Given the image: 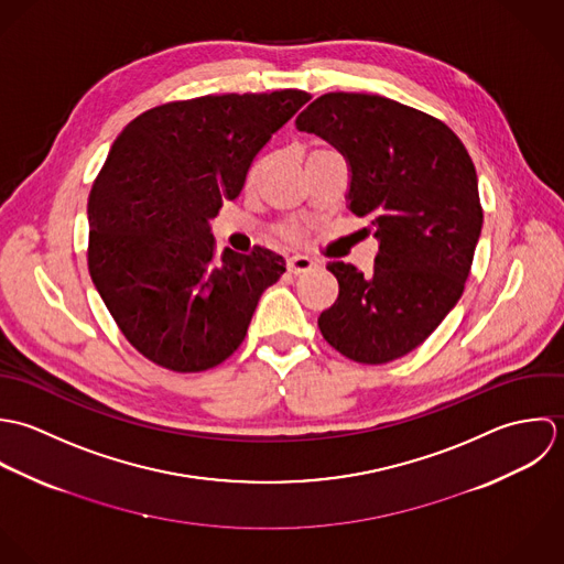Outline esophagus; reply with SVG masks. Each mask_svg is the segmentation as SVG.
I'll return each mask as SVG.
<instances>
[{
    "label": "esophagus",
    "instance_id": "1",
    "mask_svg": "<svg viewBox=\"0 0 564 564\" xmlns=\"http://www.w3.org/2000/svg\"><path fill=\"white\" fill-rule=\"evenodd\" d=\"M314 268H316V261L305 254H296V257L288 259V270L292 274H305V272H312Z\"/></svg>",
    "mask_w": 564,
    "mask_h": 564
}]
</instances>
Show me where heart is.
I'll return each instance as SVG.
<instances>
[{"label":"heart","mask_w":564,"mask_h":564,"mask_svg":"<svg viewBox=\"0 0 564 564\" xmlns=\"http://www.w3.org/2000/svg\"><path fill=\"white\" fill-rule=\"evenodd\" d=\"M263 159H259L252 167H250V174H248V183H254L263 170ZM276 232L285 239V241H299L303 235H305V226L301 223H283V225L276 226Z\"/></svg>","instance_id":"b5f03b06"}]
</instances>
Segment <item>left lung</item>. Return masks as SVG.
Listing matches in <instances>:
<instances>
[{
    "label": "left lung",
    "instance_id": "obj_1",
    "mask_svg": "<svg viewBox=\"0 0 564 564\" xmlns=\"http://www.w3.org/2000/svg\"><path fill=\"white\" fill-rule=\"evenodd\" d=\"M296 126L346 156L348 209L370 218L379 239L368 274L327 265L339 294L318 318L321 334L359 364L399 359L464 292L484 223L475 165L445 121L383 96L325 94Z\"/></svg>",
    "mask_w": 564,
    "mask_h": 564
}]
</instances>
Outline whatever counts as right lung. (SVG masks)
Segmentation results:
<instances>
[{"instance_id": "obj_1", "label": "right lung", "mask_w": 564, "mask_h": 564, "mask_svg": "<svg viewBox=\"0 0 564 564\" xmlns=\"http://www.w3.org/2000/svg\"><path fill=\"white\" fill-rule=\"evenodd\" d=\"M310 100L301 89L178 100L134 117L115 139L89 194L87 263L123 338L156 366L223 364L285 272L263 246L216 257L209 223Z\"/></svg>"}]
</instances>
